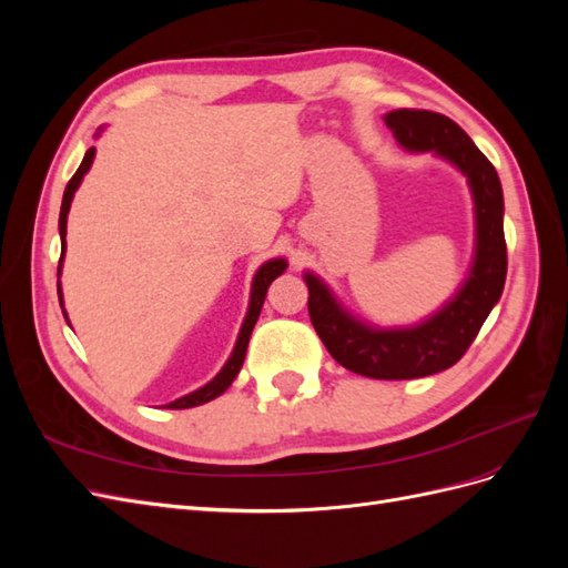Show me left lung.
Returning <instances> with one entry per match:
<instances>
[{"label": "left lung", "instance_id": "left-lung-1", "mask_svg": "<svg viewBox=\"0 0 568 568\" xmlns=\"http://www.w3.org/2000/svg\"><path fill=\"white\" fill-rule=\"evenodd\" d=\"M384 123L409 153H434L467 178L474 199V255L467 277L436 313L379 326L353 315L315 272H303L307 313L338 365L369 379H419L453 367L500 301L507 277L505 199L490 161L450 118L432 111H390Z\"/></svg>", "mask_w": 568, "mask_h": 568}]
</instances>
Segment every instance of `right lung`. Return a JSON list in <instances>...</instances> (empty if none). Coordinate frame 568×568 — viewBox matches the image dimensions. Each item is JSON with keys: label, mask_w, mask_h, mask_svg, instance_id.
Here are the masks:
<instances>
[{"label": "right lung", "mask_w": 568, "mask_h": 568, "mask_svg": "<svg viewBox=\"0 0 568 568\" xmlns=\"http://www.w3.org/2000/svg\"><path fill=\"white\" fill-rule=\"evenodd\" d=\"M104 132V128L97 130V136ZM94 153L97 149L92 146L88 153H84V159L78 168V173L71 178V182L65 184V192H63V201H61V213H59V234H61V261H59V277H61V267H63V253H65V222H68V211H71V203H73V196L78 192L80 182L84 180V175L90 173V168L94 163ZM286 257H272V261L263 263L261 267L255 270L253 274V282H251V298H248V311H246V317L242 322V329H239V336H236V343L234 348L227 357V363L222 365V369L213 376V379L209 384H203L201 388L192 390L182 395V398L168 403L165 407L168 409H186V407H196V405H203V403H211L215 400L217 395L225 393L232 382L236 379L239 369H242L244 365V357H246V348H248V338H251V332L253 326L257 322V317H261V311H263V303H265V296H267V288L270 284L280 277V274H284L286 270ZM59 303L63 307V294H61V282H59ZM63 317L68 322V315L63 311Z\"/></svg>", "instance_id": "obj_1"}]
</instances>
